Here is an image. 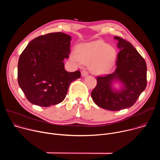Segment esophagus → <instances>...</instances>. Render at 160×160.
Wrapping results in <instances>:
<instances>
[{
  "label": "esophagus",
  "mask_w": 160,
  "mask_h": 160,
  "mask_svg": "<svg viewBox=\"0 0 160 160\" xmlns=\"http://www.w3.org/2000/svg\"><path fill=\"white\" fill-rule=\"evenodd\" d=\"M81 73H82V77H85V76H87V75H88L87 71V70H82Z\"/></svg>",
  "instance_id": "1"
}]
</instances>
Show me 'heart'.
Wrapping results in <instances>:
<instances>
[{
    "label": "heart",
    "instance_id": "obj_1",
    "mask_svg": "<svg viewBox=\"0 0 160 160\" xmlns=\"http://www.w3.org/2000/svg\"><path fill=\"white\" fill-rule=\"evenodd\" d=\"M116 57L115 49L102 40L82 43L73 51L71 60L78 64H89L90 70L96 74L106 73L111 68Z\"/></svg>",
    "mask_w": 160,
    "mask_h": 160
}]
</instances>
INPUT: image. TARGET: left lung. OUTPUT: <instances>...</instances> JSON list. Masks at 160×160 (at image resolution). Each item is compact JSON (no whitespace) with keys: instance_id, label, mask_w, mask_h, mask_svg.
I'll use <instances>...</instances> for the list:
<instances>
[{"instance_id":"1","label":"left lung","mask_w":160,"mask_h":160,"mask_svg":"<svg viewBox=\"0 0 160 160\" xmlns=\"http://www.w3.org/2000/svg\"><path fill=\"white\" fill-rule=\"evenodd\" d=\"M120 51L116 61L117 68L112 74L98 76L97 85L91 92L94 102L99 107L118 111L132 106L147 85V66L144 59L128 41L115 37ZM124 84L120 93L111 89L112 81Z\"/></svg>"}]
</instances>
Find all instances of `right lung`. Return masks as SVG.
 <instances>
[{
  "label": "right lung",
  "instance_id": "1",
  "mask_svg": "<svg viewBox=\"0 0 160 160\" xmlns=\"http://www.w3.org/2000/svg\"><path fill=\"white\" fill-rule=\"evenodd\" d=\"M72 37L62 32L50 33L32 40L21 54L18 81L32 104L49 107L61 102L70 83L79 78V70L68 72L63 60L69 58Z\"/></svg>",
  "mask_w": 160,
  "mask_h": 160
}]
</instances>
